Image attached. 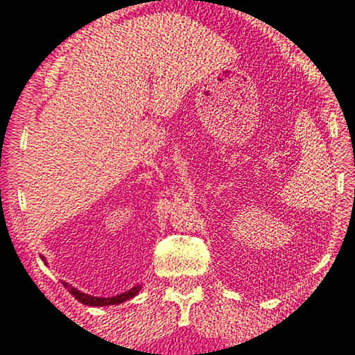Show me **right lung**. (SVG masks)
Returning a JSON list of instances; mask_svg holds the SVG:
<instances>
[{"label": "right lung", "instance_id": "add662e5", "mask_svg": "<svg viewBox=\"0 0 355 355\" xmlns=\"http://www.w3.org/2000/svg\"><path fill=\"white\" fill-rule=\"evenodd\" d=\"M41 260L44 261V263L47 265L46 257H42V255H41ZM63 286L68 288L71 295H73L76 300H78V302H80L83 304H87V306H109V304H121V303H123V302H127V300H130V298H133V297L138 295L139 291H141V287H143L141 284H136L135 287H132V288H130V291H127V292L119 293V295H116V297H107V298H105V297H94V295H89V293L80 292V291H78V288H76V287L68 284V282H63Z\"/></svg>", "mask_w": 355, "mask_h": 355}]
</instances>
